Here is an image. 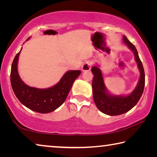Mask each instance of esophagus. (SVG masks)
Returning <instances> with one entry per match:
<instances>
[{"label":"esophagus","instance_id":"obj_1","mask_svg":"<svg viewBox=\"0 0 157 157\" xmlns=\"http://www.w3.org/2000/svg\"><path fill=\"white\" fill-rule=\"evenodd\" d=\"M91 65H92V62L91 61H86V62H85L84 64L82 65V70L83 71H90L91 68Z\"/></svg>","mask_w":157,"mask_h":157}]
</instances>
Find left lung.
Here are the masks:
<instances>
[{
    "mask_svg": "<svg viewBox=\"0 0 157 157\" xmlns=\"http://www.w3.org/2000/svg\"><path fill=\"white\" fill-rule=\"evenodd\" d=\"M124 43L132 50L140 71V78L136 88L131 94L124 95L111 94L107 91L103 79L102 71L98 66H94L91 68L94 74L92 82L93 95L97 108L102 113L109 116H118L129 111L139 102L143 94L145 86V72L137 50L127 37L123 35Z\"/></svg>",
    "mask_w": 157,
    "mask_h": 157,
    "instance_id": "8db88e82",
    "label": "left lung"
}]
</instances>
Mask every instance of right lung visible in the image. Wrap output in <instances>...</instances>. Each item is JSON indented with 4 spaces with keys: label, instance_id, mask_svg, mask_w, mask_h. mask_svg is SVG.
Instances as JSON below:
<instances>
[{
    "label": "right lung",
    "instance_id": "add662e5",
    "mask_svg": "<svg viewBox=\"0 0 157 157\" xmlns=\"http://www.w3.org/2000/svg\"><path fill=\"white\" fill-rule=\"evenodd\" d=\"M21 49L15 56L12 64L10 81L13 91L18 100L30 109L41 113L52 112L64 102L73 82L80 75L81 71H68L58 83L50 88L29 86L21 79L18 72V61Z\"/></svg>",
    "mask_w": 157,
    "mask_h": 157
}]
</instances>
